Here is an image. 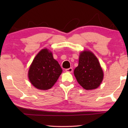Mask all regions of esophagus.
<instances>
[{"instance_id": "34e87169", "label": "esophagus", "mask_w": 128, "mask_h": 128, "mask_svg": "<svg viewBox=\"0 0 128 128\" xmlns=\"http://www.w3.org/2000/svg\"><path fill=\"white\" fill-rule=\"evenodd\" d=\"M66 72H69V73H72L73 72V68H68V69H66Z\"/></svg>"}]
</instances>
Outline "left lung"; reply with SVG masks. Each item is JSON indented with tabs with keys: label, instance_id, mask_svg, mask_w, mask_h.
Listing matches in <instances>:
<instances>
[{
	"label": "left lung",
	"instance_id": "1",
	"mask_svg": "<svg viewBox=\"0 0 128 128\" xmlns=\"http://www.w3.org/2000/svg\"><path fill=\"white\" fill-rule=\"evenodd\" d=\"M74 74L79 84L86 90L97 88L102 81V70L98 59L92 52L80 53L78 65L75 68Z\"/></svg>",
	"mask_w": 128,
	"mask_h": 128
}]
</instances>
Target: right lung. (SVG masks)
I'll list each match as a JSON object with an SVG mask.
<instances>
[{
  "label": "right lung",
  "instance_id": "add662e5",
  "mask_svg": "<svg viewBox=\"0 0 128 128\" xmlns=\"http://www.w3.org/2000/svg\"><path fill=\"white\" fill-rule=\"evenodd\" d=\"M62 72L52 52L43 49L38 53L30 67L28 78L31 84L40 90H48L53 86Z\"/></svg>",
  "mask_w": 128,
  "mask_h": 128
}]
</instances>
